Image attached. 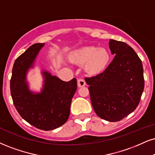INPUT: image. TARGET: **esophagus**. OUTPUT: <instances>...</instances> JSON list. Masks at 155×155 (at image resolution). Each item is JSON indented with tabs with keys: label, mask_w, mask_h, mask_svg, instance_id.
I'll use <instances>...</instances> for the list:
<instances>
[{
	"label": "esophagus",
	"mask_w": 155,
	"mask_h": 155,
	"mask_svg": "<svg viewBox=\"0 0 155 155\" xmlns=\"http://www.w3.org/2000/svg\"><path fill=\"white\" fill-rule=\"evenodd\" d=\"M85 85V81L83 78H79L78 80V87H83Z\"/></svg>",
	"instance_id": "34e87169"
}]
</instances>
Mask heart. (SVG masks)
<instances>
[{"label": "heart", "instance_id": "heart-1", "mask_svg": "<svg viewBox=\"0 0 155 155\" xmlns=\"http://www.w3.org/2000/svg\"><path fill=\"white\" fill-rule=\"evenodd\" d=\"M69 58L74 63H85V70L88 73L97 74L108 66L110 56L108 51L105 48L85 47L72 51Z\"/></svg>", "mask_w": 155, "mask_h": 155}]
</instances>
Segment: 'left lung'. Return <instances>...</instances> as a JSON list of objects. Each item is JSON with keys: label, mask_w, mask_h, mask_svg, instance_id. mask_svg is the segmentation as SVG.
Returning <instances> with one entry per match:
<instances>
[{"label": "left lung", "mask_w": 155, "mask_h": 155, "mask_svg": "<svg viewBox=\"0 0 155 155\" xmlns=\"http://www.w3.org/2000/svg\"><path fill=\"white\" fill-rule=\"evenodd\" d=\"M115 55L101 73L85 78L95 114L110 122L121 121L137 108L144 87L143 66L135 51L123 41L110 39Z\"/></svg>", "instance_id": "1"}]
</instances>
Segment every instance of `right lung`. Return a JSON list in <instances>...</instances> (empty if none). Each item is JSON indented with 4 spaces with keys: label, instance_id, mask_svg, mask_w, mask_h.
I'll use <instances>...</instances> for the list:
<instances>
[{
    "label": "right lung",
    "instance_id": "1",
    "mask_svg": "<svg viewBox=\"0 0 155 155\" xmlns=\"http://www.w3.org/2000/svg\"><path fill=\"white\" fill-rule=\"evenodd\" d=\"M45 44H34L15 61L11 79V94L17 111L25 121L37 129L49 131L68 121L72 97L77 90V80L64 82L47 71L40 93L29 91L26 73Z\"/></svg>",
    "mask_w": 155,
    "mask_h": 155
}]
</instances>
